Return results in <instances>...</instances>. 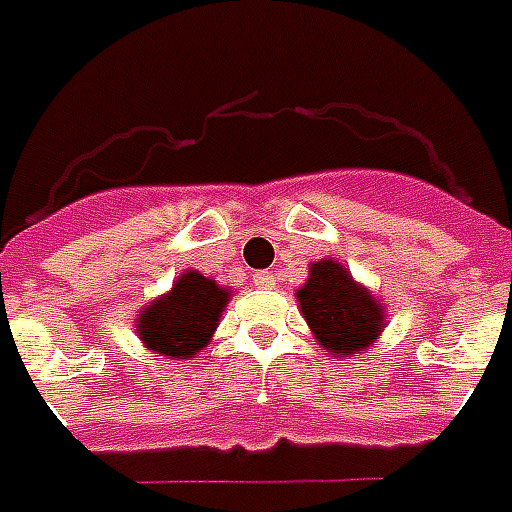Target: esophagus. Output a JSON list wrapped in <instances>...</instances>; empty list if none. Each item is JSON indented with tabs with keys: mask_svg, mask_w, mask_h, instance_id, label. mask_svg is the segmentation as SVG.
Wrapping results in <instances>:
<instances>
[{
	"mask_svg": "<svg viewBox=\"0 0 512 512\" xmlns=\"http://www.w3.org/2000/svg\"><path fill=\"white\" fill-rule=\"evenodd\" d=\"M253 283H256V288H272L275 286V275L272 272H256Z\"/></svg>",
	"mask_w": 512,
	"mask_h": 512,
	"instance_id": "34e87169",
	"label": "esophagus"
}]
</instances>
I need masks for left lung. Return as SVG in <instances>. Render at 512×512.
<instances>
[{
    "mask_svg": "<svg viewBox=\"0 0 512 512\" xmlns=\"http://www.w3.org/2000/svg\"><path fill=\"white\" fill-rule=\"evenodd\" d=\"M297 305L318 345L337 359L364 353L386 329V305L334 259L307 267Z\"/></svg>",
    "mask_w": 512,
    "mask_h": 512,
    "instance_id": "obj_1",
    "label": "left lung"
}]
</instances>
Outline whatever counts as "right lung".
Returning <instances> with one entry per match:
<instances>
[{
	"mask_svg": "<svg viewBox=\"0 0 512 512\" xmlns=\"http://www.w3.org/2000/svg\"><path fill=\"white\" fill-rule=\"evenodd\" d=\"M232 288L218 286L197 270H183L167 294L151 299L134 318L145 351L161 359H194L213 340Z\"/></svg>",
	"mask_w": 512,
	"mask_h": 512,
	"instance_id": "right-lung-1",
	"label": "right lung"
}]
</instances>
